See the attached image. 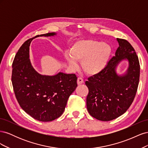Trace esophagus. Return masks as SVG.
Wrapping results in <instances>:
<instances>
[{"label": "esophagus", "mask_w": 148, "mask_h": 148, "mask_svg": "<svg viewBox=\"0 0 148 148\" xmlns=\"http://www.w3.org/2000/svg\"><path fill=\"white\" fill-rule=\"evenodd\" d=\"M83 83H84V81H83V78H78V79H77V84L78 85L81 84H82Z\"/></svg>", "instance_id": "esophagus-1"}]
</instances>
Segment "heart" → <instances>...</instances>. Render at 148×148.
<instances>
[{"instance_id":"heart-1","label":"heart","mask_w":148,"mask_h":148,"mask_svg":"<svg viewBox=\"0 0 148 148\" xmlns=\"http://www.w3.org/2000/svg\"><path fill=\"white\" fill-rule=\"evenodd\" d=\"M112 53L110 46L93 39L78 40L70 47L65 60L71 69H75L81 61L83 70L89 75H95L104 70Z\"/></svg>"}]
</instances>
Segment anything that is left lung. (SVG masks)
Here are the masks:
<instances>
[{
    "label": "left lung",
    "instance_id": "8db88e82",
    "mask_svg": "<svg viewBox=\"0 0 148 148\" xmlns=\"http://www.w3.org/2000/svg\"><path fill=\"white\" fill-rule=\"evenodd\" d=\"M119 47L104 70L85 82L88 112L101 121H110L123 114L132 104L140 79V64L135 49L127 40L117 38ZM129 63L127 70L119 74L116 69L122 61Z\"/></svg>",
    "mask_w": 148,
    "mask_h": 148
}]
</instances>
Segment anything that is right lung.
Here are the masks:
<instances>
[{
	"label": "right lung",
	"instance_id": "obj_1",
	"mask_svg": "<svg viewBox=\"0 0 148 148\" xmlns=\"http://www.w3.org/2000/svg\"><path fill=\"white\" fill-rule=\"evenodd\" d=\"M56 33L35 38L56 36ZM33 38L19 49L12 64V82L20 107L34 119L50 122L63 114L69 96L77 87L75 74L59 72L49 76L39 73L29 59V46Z\"/></svg>",
	"mask_w": 148,
	"mask_h": 148
}]
</instances>
